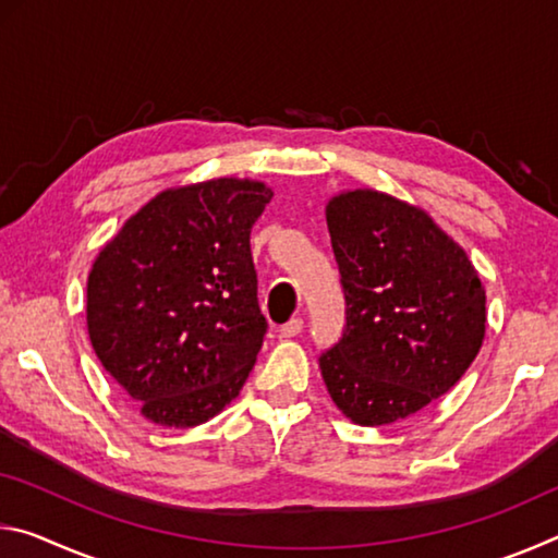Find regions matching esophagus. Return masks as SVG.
Segmentation results:
<instances>
[{
	"label": "esophagus",
	"mask_w": 558,
	"mask_h": 558,
	"mask_svg": "<svg viewBox=\"0 0 558 558\" xmlns=\"http://www.w3.org/2000/svg\"><path fill=\"white\" fill-rule=\"evenodd\" d=\"M302 332V319L300 317H292L290 323H286L280 327V337H298Z\"/></svg>",
	"instance_id": "1"
}]
</instances>
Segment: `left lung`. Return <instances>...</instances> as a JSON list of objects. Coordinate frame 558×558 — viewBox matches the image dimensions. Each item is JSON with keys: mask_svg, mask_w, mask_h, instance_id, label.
I'll return each instance as SVG.
<instances>
[{"mask_svg": "<svg viewBox=\"0 0 558 558\" xmlns=\"http://www.w3.org/2000/svg\"><path fill=\"white\" fill-rule=\"evenodd\" d=\"M344 332L319 354L327 391L359 426H389L440 399L485 339V288L426 211L374 189L327 204Z\"/></svg>", "mask_w": 558, "mask_h": 558, "instance_id": "left-lung-1", "label": "left lung"}]
</instances>
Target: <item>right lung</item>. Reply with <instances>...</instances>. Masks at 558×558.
I'll list each match as a JSON object with an SVG mask.
<instances>
[{
    "label": "right lung",
    "mask_w": 558,
    "mask_h": 558,
    "mask_svg": "<svg viewBox=\"0 0 558 558\" xmlns=\"http://www.w3.org/2000/svg\"><path fill=\"white\" fill-rule=\"evenodd\" d=\"M270 196L235 177L167 189L93 263L90 344L147 421L199 426L248 379L268 329L251 229Z\"/></svg>",
    "instance_id": "1"
}]
</instances>
